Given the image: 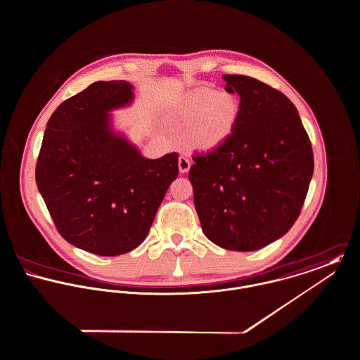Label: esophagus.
<instances>
[{
	"label": "esophagus",
	"mask_w": 360,
	"mask_h": 360,
	"mask_svg": "<svg viewBox=\"0 0 360 360\" xmlns=\"http://www.w3.org/2000/svg\"><path fill=\"white\" fill-rule=\"evenodd\" d=\"M191 165H192V162H191V160H189L186 155H181V157H179V160H178V167H179V171H181L182 174L188 172L189 168H191Z\"/></svg>",
	"instance_id": "34e87169"
}]
</instances>
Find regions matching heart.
I'll use <instances>...</instances> for the list:
<instances>
[{
    "mask_svg": "<svg viewBox=\"0 0 360 360\" xmlns=\"http://www.w3.org/2000/svg\"><path fill=\"white\" fill-rule=\"evenodd\" d=\"M239 115V101L228 93L200 87L175 110L174 118L189 128V142L198 148H216L232 134Z\"/></svg>",
    "mask_w": 360,
    "mask_h": 360,
    "instance_id": "1",
    "label": "heart"
}]
</instances>
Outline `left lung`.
<instances>
[{
	"instance_id": "obj_1",
	"label": "left lung",
	"mask_w": 360,
	"mask_h": 360,
	"mask_svg": "<svg viewBox=\"0 0 360 360\" xmlns=\"http://www.w3.org/2000/svg\"><path fill=\"white\" fill-rule=\"evenodd\" d=\"M240 97L231 136L193 155L189 181L205 235L228 250H257L285 235L300 214L314 160L285 94L243 75H224Z\"/></svg>"
}]
</instances>
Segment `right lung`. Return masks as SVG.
I'll list each match as a JSON object with an SVG mask.
<instances>
[{
	"mask_svg": "<svg viewBox=\"0 0 360 360\" xmlns=\"http://www.w3.org/2000/svg\"><path fill=\"white\" fill-rule=\"evenodd\" d=\"M125 80L94 82L47 122L36 184L58 232L98 256L138 248L178 176V153L148 160L110 129L108 111L129 104Z\"/></svg>",
	"mask_w": 360,
	"mask_h": 360,
	"instance_id": "right-lung-1",
	"label": "right lung"
}]
</instances>
